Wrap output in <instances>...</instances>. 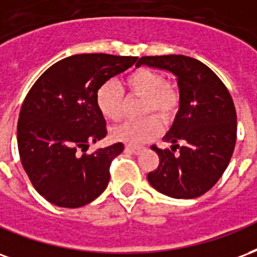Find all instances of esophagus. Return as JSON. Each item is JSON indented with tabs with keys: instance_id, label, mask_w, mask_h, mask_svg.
I'll use <instances>...</instances> for the list:
<instances>
[{
	"instance_id": "34e87169",
	"label": "esophagus",
	"mask_w": 257,
	"mask_h": 257,
	"mask_svg": "<svg viewBox=\"0 0 257 257\" xmlns=\"http://www.w3.org/2000/svg\"><path fill=\"white\" fill-rule=\"evenodd\" d=\"M126 152H128V153H134V155H140L144 149L142 148H134V147H130V145H127L126 148Z\"/></svg>"
}]
</instances>
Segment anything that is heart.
<instances>
[{"mask_svg":"<svg viewBox=\"0 0 257 257\" xmlns=\"http://www.w3.org/2000/svg\"><path fill=\"white\" fill-rule=\"evenodd\" d=\"M124 87L128 95L142 98L140 115H157L162 120L170 121L177 115L181 95L177 86L164 80L160 72L149 68L133 71L126 79ZM95 105L105 119L119 120L123 115L124 98L121 90L113 82H105L95 93ZM162 133V121L156 116H145L138 120H128L110 130L113 141L127 145H142Z\"/></svg>","mask_w":257,"mask_h":257,"instance_id":"obj_1","label":"heart"}]
</instances>
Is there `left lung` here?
<instances>
[{
    "label": "left lung",
    "mask_w": 257,
    "mask_h": 257,
    "mask_svg": "<svg viewBox=\"0 0 257 257\" xmlns=\"http://www.w3.org/2000/svg\"><path fill=\"white\" fill-rule=\"evenodd\" d=\"M145 64L167 69L178 78L181 105L166 141L171 149L152 145L160 163L148 174L157 192L172 198L207 193L227 168L237 141V113L227 87L212 69L182 54L144 56Z\"/></svg>",
    "instance_id": "left-lung-1"
}]
</instances>
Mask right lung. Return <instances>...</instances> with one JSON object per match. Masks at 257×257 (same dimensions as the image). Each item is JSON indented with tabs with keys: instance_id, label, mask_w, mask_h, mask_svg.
I'll return each instance as SVG.
<instances>
[{
	"instance_id": "obj_1",
	"label": "right lung",
	"mask_w": 257,
	"mask_h": 257,
	"mask_svg": "<svg viewBox=\"0 0 257 257\" xmlns=\"http://www.w3.org/2000/svg\"><path fill=\"white\" fill-rule=\"evenodd\" d=\"M137 57L85 53L60 60L39 76L18 121L20 162L35 190L49 203L79 208L104 192L121 142L86 153L106 136L95 105L101 85L136 64Z\"/></svg>"
}]
</instances>
